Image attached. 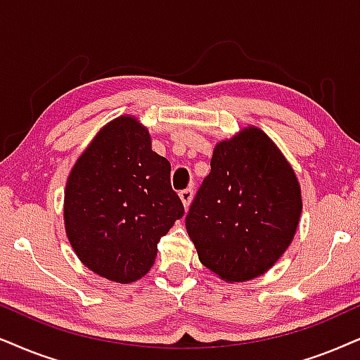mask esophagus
Segmentation results:
<instances>
[{"mask_svg":"<svg viewBox=\"0 0 360 360\" xmlns=\"http://www.w3.org/2000/svg\"><path fill=\"white\" fill-rule=\"evenodd\" d=\"M193 195H194V193H193V189H191V188L181 191V193H179V198H181V201H183L184 207H189L191 201H193Z\"/></svg>","mask_w":360,"mask_h":360,"instance_id":"34e87169","label":"esophagus"}]
</instances>
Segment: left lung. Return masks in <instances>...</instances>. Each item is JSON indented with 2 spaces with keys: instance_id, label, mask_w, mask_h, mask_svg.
I'll return each instance as SVG.
<instances>
[{
  "instance_id": "obj_1",
  "label": "left lung",
  "mask_w": 360,
  "mask_h": 360,
  "mask_svg": "<svg viewBox=\"0 0 360 360\" xmlns=\"http://www.w3.org/2000/svg\"><path fill=\"white\" fill-rule=\"evenodd\" d=\"M301 212V186L288 159L264 131L248 126L214 148L186 229L209 271L244 282L279 261Z\"/></svg>"
}]
</instances>
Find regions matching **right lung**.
<instances>
[{
    "mask_svg": "<svg viewBox=\"0 0 360 360\" xmlns=\"http://www.w3.org/2000/svg\"><path fill=\"white\" fill-rule=\"evenodd\" d=\"M169 174V161L153 151L148 127L134 116L99 129L65 191L66 236L89 271L120 284L148 274L158 243L184 214Z\"/></svg>",
    "mask_w": 360,
    "mask_h": 360,
    "instance_id": "right-lung-1",
    "label": "right lung"
}]
</instances>
